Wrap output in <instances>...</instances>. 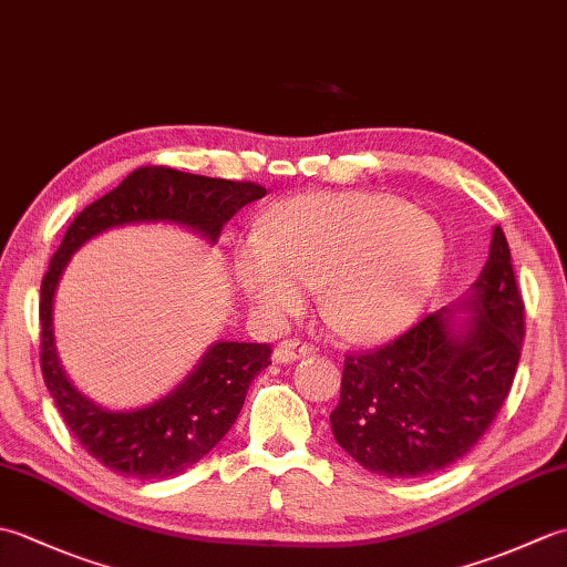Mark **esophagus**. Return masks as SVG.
Here are the masks:
<instances>
[{
  "mask_svg": "<svg viewBox=\"0 0 567 567\" xmlns=\"http://www.w3.org/2000/svg\"><path fill=\"white\" fill-rule=\"evenodd\" d=\"M317 353V346H311L307 341H299V339H287L282 343H277L272 358L277 363H292V360H299L305 355Z\"/></svg>",
  "mask_w": 567,
  "mask_h": 567,
  "instance_id": "34e87169",
  "label": "esophagus"
}]
</instances>
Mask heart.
<instances>
[{
  "label": "heart",
  "mask_w": 567,
  "mask_h": 567,
  "mask_svg": "<svg viewBox=\"0 0 567 567\" xmlns=\"http://www.w3.org/2000/svg\"><path fill=\"white\" fill-rule=\"evenodd\" d=\"M445 265L441 224L382 195H307L275 207L258 238L236 250L238 287L270 323L302 309L321 280L329 319L355 339L404 331Z\"/></svg>",
  "instance_id": "1"
}]
</instances>
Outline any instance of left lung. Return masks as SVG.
<instances>
[{
  "label": "left lung",
  "instance_id": "1",
  "mask_svg": "<svg viewBox=\"0 0 567 567\" xmlns=\"http://www.w3.org/2000/svg\"><path fill=\"white\" fill-rule=\"evenodd\" d=\"M457 307L473 311L461 327L441 309L390 343L346 355L331 431L365 470L421 477L449 467L485 436L507 400L524 346V299L499 226Z\"/></svg>",
  "mask_w": 567,
  "mask_h": 567
}]
</instances>
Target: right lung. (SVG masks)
<instances>
[{
  "label": "right lung",
  "instance_id": "obj_1",
  "mask_svg": "<svg viewBox=\"0 0 567 567\" xmlns=\"http://www.w3.org/2000/svg\"><path fill=\"white\" fill-rule=\"evenodd\" d=\"M262 185L204 177L165 165L131 173L110 195L92 202L68 226L41 282V370L45 388L82 449L118 475L143 483L183 473L219 443L246 402L252 378L270 365L268 343H214L185 382L143 409L112 412L72 388L53 343V295L72 252L106 228L167 221L219 238L224 224L265 197Z\"/></svg>",
  "mask_w": 567,
  "mask_h": 567
}]
</instances>
